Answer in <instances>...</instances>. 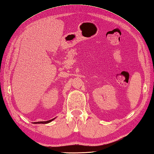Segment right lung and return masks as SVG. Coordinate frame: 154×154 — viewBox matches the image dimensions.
<instances>
[{"label": "right lung", "instance_id": "add662e5", "mask_svg": "<svg viewBox=\"0 0 154 154\" xmlns=\"http://www.w3.org/2000/svg\"><path fill=\"white\" fill-rule=\"evenodd\" d=\"M54 119H55V118H54V119H50V120H48V121H46V122H35V123H50V122H51V121H53Z\"/></svg>", "mask_w": 154, "mask_h": 154}]
</instances>
